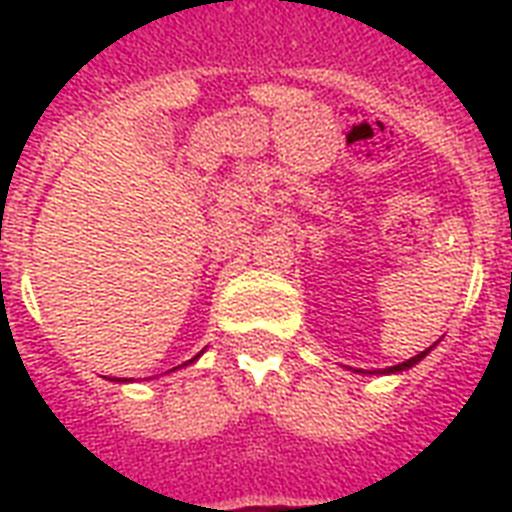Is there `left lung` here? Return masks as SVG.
Segmentation results:
<instances>
[{
  "mask_svg": "<svg viewBox=\"0 0 512 512\" xmlns=\"http://www.w3.org/2000/svg\"><path fill=\"white\" fill-rule=\"evenodd\" d=\"M430 350H433V345H430L428 350H422V353H417V356L406 358V361H401V364H396V366H388V369H377V372H366V374H398V372H406V369H412V366L417 364V361H422V358L428 356Z\"/></svg>",
  "mask_w": 512,
  "mask_h": 512,
  "instance_id": "left-lung-1",
  "label": "left lung"
}]
</instances>
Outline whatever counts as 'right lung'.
<instances>
[{"mask_svg": "<svg viewBox=\"0 0 512 512\" xmlns=\"http://www.w3.org/2000/svg\"><path fill=\"white\" fill-rule=\"evenodd\" d=\"M201 353H204V350H201ZM201 353H199V356H201ZM199 356H193V358H191V361H185V364H183V366H188V364H193V361H196V358H199ZM177 369H180V366H177ZM170 372H172V369H170ZM116 382H119V380H116Z\"/></svg>", "mask_w": 512, "mask_h": 512, "instance_id": "1", "label": "right lung"}]
</instances>
